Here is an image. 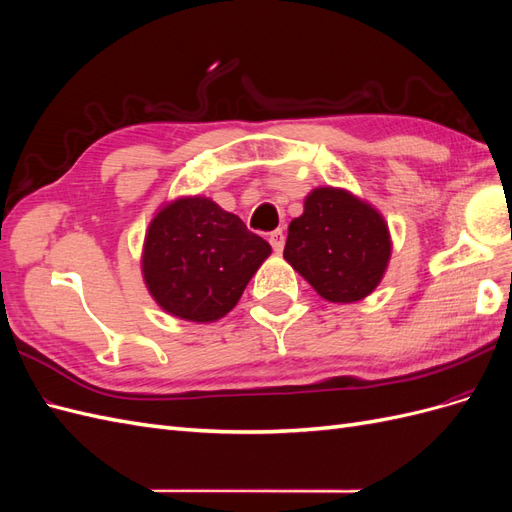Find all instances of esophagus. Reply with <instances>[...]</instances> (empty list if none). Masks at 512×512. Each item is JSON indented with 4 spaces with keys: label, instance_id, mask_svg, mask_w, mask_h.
Segmentation results:
<instances>
[{
    "label": "esophagus",
    "instance_id": "1",
    "mask_svg": "<svg viewBox=\"0 0 512 512\" xmlns=\"http://www.w3.org/2000/svg\"><path fill=\"white\" fill-rule=\"evenodd\" d=\"M269 243H271L273 250L280 254L284 250V232L282 230H273L271 235H269Z\"/></svg>",
    "mask_w": 512,
    "mask_h": 512
}]
</instances>
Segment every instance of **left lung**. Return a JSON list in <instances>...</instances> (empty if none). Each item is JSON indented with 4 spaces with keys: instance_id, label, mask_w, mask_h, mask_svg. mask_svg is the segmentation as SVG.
Wrapping results in <instances>:
<instances>
[{
    "instance_id": "obj_1",
    "label": "left lung",
    "mask_w": 512,
    "mask_h": 512,
    "mask_svg": "<svg viewBox=\"0 0 512 512\" xmlns=\"http://www.w3.org/2000/svg\"><path fill=\"white\" fill-rule=\"evenodd\" d=\"M384 215L344 188H316L288 226L284 258L322 299L356 303L378 288L391 260Z\"/></svg>"
}]
</instances>
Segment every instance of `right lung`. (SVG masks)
<instances>
[{"label":"right lung","instance_id":"obj_1","mask_svg":"<svg viewBox=\"0 0 512 512\" xmlns=\"http://www.w3.org/2000/svg\"><path fill=\"white\" fill-rule=\"evenodd\" d=\"M269 256L271 245L247 230L239 215L207 196H179L149 222L141 271L166 314L205 324L239 303Z\"/></svg>","mask_w":512,"mask_h":512}]
</instances>
